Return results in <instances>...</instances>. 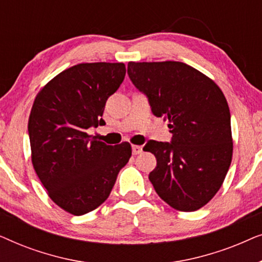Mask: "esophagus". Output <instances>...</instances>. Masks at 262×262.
I'll return each instance as SVG.
<instances>
[{"instance_id":"esophagus-1","label":"esophagus","mask_w":262,"mask_h":262,"mask_svg":"<svg viewBox=\"0 0 262 262\" xmlns=\"http://www.w3.org/2000/svg\"><path fill=\"white\" fill-rule=\"evenodd\" d=\"M141 152H142L141 145H132V154H134V155H139Z\"/></svg>"}]
</instances>
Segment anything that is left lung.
Wrapping results in <instances>:
<instances>
[{
	"label": "left lung",
	"mask_w": 262,
	"mask_h": 262,
	"mask_svg": "<svg viewBox=\"0 0 262 262\" xmlns=\"http://www.w3.org/2000/svg\"><path fill=\"white\" fill-rule=\"evenodd\" d=\"M135 87L148 98L151 112L168 119L170 142L149 141L155 155L149 180L161 199L191 212L213 198L232 157L230 111L220 87L181 62L127 64Z\"/></svg>",
	"instance_id": "8db88e82"
}]
</instances>
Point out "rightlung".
Wrapping results in <instances>:
<instances>
[{
  "label": "right lung",
  "instance_id": "add662e5",
  "mask_svg": "<svg viewBox=\"0 0 262 262\" xmlns=\"http://www.w3.org/2000/svg\"><path fill=\"white\" fill-rule=\"evenodd\" d=\"M123 63H82L38 93L28 120L32 163L49 196L75 216L108 198L131 145L113 148L87 134L98 127L107 99L124 81Z\"/></svg>",
  "mask_w": 262,
  "mask_h": 262
}]
</instances>
